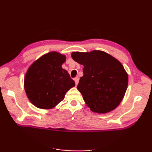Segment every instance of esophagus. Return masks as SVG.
<instances>
[{"instance_id": "34e87169", "label": "esophagus", "mask_w": 152, "mask_h": 152, "mask_svg": "<svg viewBox=\"0 0 152 152\" xmlns=\"http://www.w3.org/2000/svg\"><path fill=\"white\" fill-rule=\"evenodd\" d=\"M74 82H75L76 85H77V84H78V82H79V78H78V77H76V78H74Z\"/></svg>"}]
</instances>
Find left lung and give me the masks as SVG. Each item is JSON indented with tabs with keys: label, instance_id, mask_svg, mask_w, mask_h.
<instances>
[{
	"label": "left lung",
	"instance_id": "1",
	"mask_svg": "<svg viewBox=\"0 0 152 152\" xmlns=\"http://www.w3.org/2000/svg\"><path fill=\"white\" fill-rule=\"evenodd\" d=\"M84 66L77 89L91 111L107 113L119 106L128 85V74L116 58L99 50L72 53Z\"/></svg>",
	"mask_w": 152,
	"mask_h": 152
}]
</instances>
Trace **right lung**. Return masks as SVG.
I'll return each mask as SVG.
<instances>
[{
    "label": "right lung",
    "mask_w": 152,
    "mask_h": 152,
    "mask_svg": "<svg viewBox=\"0 0 152 152\" xmlns=\"http://www.w3.org/2000/svg\"><path fill=\"white\" fill-rule=\"evenodd\" d=\"M66 57L51 51L35 60L28 68L24 88L36 107L51 109L62 101L67 91L75 86L68 72L61 68Z\"/></svg>",
    "instance_id": "right-lung-1"
}]
</instances>
